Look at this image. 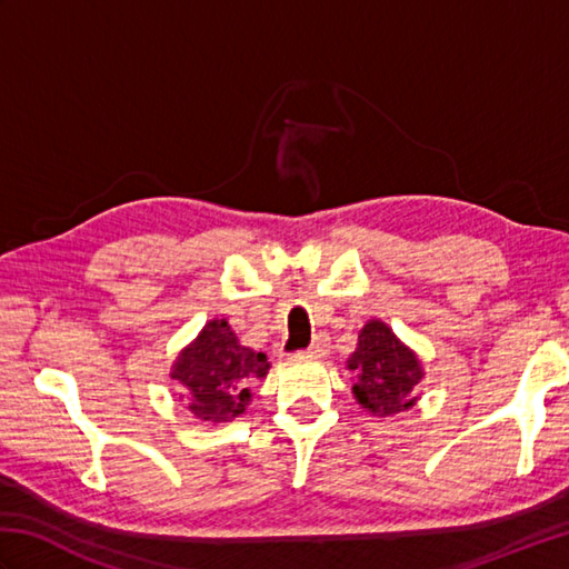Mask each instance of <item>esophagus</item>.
Instances as JSON below:
<instances>
[{
    "label": "esophagus",
    "instance_id": "esophagus-1",
    "mask_svg": "<svg viewBox=\"0 0 569 569\" xmlns=\"http://www.w3.org/2000/svg\"><path fill=\"white\" fill-rule=\"evenodd\" d=\"M330 352V340L328 335H316V340H312V345L306 349V357H325Z\"/></svg>",
    "mask_w": 569,
    "mask_h": 569
}]
</instances>
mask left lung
<instances>
[{"label": "left lung", "mask_w": 569, "mask_h": 569, "mask_svg": "<svg viewBox=\"0 0 569 569\" xmlns=\"http://www.w3.org/2000/svg\"><path fill=\"white\" fill-rule=\"evenodd\" d=\"M355 373L352 396L377 418L406 413L418 403L416 386L426 377L422 361L389 325L379 318L367 320L359 330L357 349L347 359Z\"/></svg>", "instance_id": "1"}]
</instances>
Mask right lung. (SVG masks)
Listing matches in <instances>:
<instances>
[{
    "label": "right lung",
    "mask_w": 569,
    "mask_h": 569,
    "mask_svg": "<svg viewBox=\"0 0 569 569\" xmlns=\"http://www.w3.org/2000/svg\"><path fill=\"white\" fill-rule=\"evenodd\" d=\"M271 365L263 352L239 345V337L224 318L204 322L196 340L180 349L171 365L180 401L192 416L208 422H229L251 401L249 383L266 379Z\"/></svg>",
    "instance_id": "right-lung-1"
}]
</instances>
